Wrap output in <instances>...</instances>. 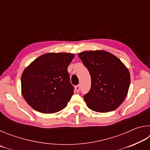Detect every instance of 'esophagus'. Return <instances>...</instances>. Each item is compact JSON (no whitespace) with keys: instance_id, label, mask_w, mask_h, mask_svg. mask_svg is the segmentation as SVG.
I'll return each mask as SVG.
<instances>
[{"instance_id":"34e87169","label":"esophagus","mask_w":150,"mask_h":150,"mask_svg":"<svg viewBox=\"0 0 150 150\" xmlns=\"http://www.w3.org/2000/svg\"><path fill=\"white\" fill-rule=\"evenodd\" d=\"M75 91H77V93H78V92H79V91H80V86H79V85H77V86H75Z\"/></svg>"}]
</instances>
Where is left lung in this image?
Masks as SVG:
<instances>
[{
    "label": "left lung",
    "instance_id": "8db88e82",
    "mask_svg": "<svg viewBox=\"0 0 150 150\" xmlns=\"http://www.w3.org/2000/svg\"><path fill=\"white\" fill-rule=\"evenodd\" d=\"M78 56L91 77V89L84 96L88 107L98 112L115 110L128 95L130 84L128 68L106 51H84Z\"/></svg>",
    "mask_w": 150,
    "mask_h": 150
}]
</instances>
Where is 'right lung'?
<instances>
[{"mask_svg": "<svg viewBox=\"0 0 150 150\" xmlns=\"http://www.w3.org/2000/svg\"><path fill=\"white\" fill-rule=\"evenodd\" d=\"M74 54L48 53L27 66L21 77V92L38 112L52 114L65 108L73 94L67 67Z\"/></svg>", "mask_w": 150, "mask_h": 150, "instance_id": "1", "label": "right lung"}]
</instances>
